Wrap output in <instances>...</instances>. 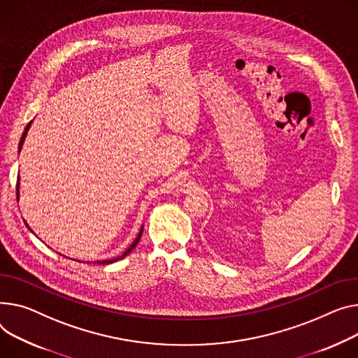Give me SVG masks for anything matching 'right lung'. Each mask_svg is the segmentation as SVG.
<instances>
[{
	"instance_id": "right-lung-1",
	"label": "right lung",
	"mask_w": 358,
	"mask_h": 358,
	"mask_svg": "<svg viewBox=\"0 0 358 358\" xmlns=\"http://www.w3.org/2000/svg\"><path fill=\"white\" fill-rule=\"evenodd\" d=\"M31 124H33V121H30L29 124H27V127H26V129H24V132H22V136H21V139H20V144H18V152L21 151V148H22V144H24V141H26V136H27V132H29V129H30V127H31ZM18 197H20V177L17 178V200H18ZM26 226H29L27 223H26ZM30 229V227H29ZM142 231H144V227H141V230H139V233H138V236H136V239L134 241V243L121 255V256H117V257H113V259H106V260H98V262H94V264H98V265H109V264H113V262H117L119 259H122V257H125L127 255H129L134 249H135V246L138 245V242H139V239H141V236H142Z\"/></svg>"
}]
</instances>
